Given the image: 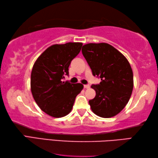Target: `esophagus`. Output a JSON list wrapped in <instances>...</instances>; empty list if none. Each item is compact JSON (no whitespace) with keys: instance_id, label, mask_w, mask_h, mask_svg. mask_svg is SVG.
Here are the masks:
<instances>
[{"instance_id":"1","label":"esophagus","mask_w":158,"mask_h":158,"mask_svg":"<svg viewBox=\"0 0 158 158\" xmlns=\"http://www.w3.org/2000/svg\"><path fill=\"white\" fill-rule=\"evenodd\" d=\"M84 87H85V89H88V88H89L90 86H89V85H84Z\"/></svg>"}]
</instances>
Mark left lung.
<instances>
[{"mask_svg": "<svg viewBox=\"0 0 158 158\" xmlns=\"http://www.w3.org/2000/svg\"><path fill=\"white\" fill-rule=\"evenodd\" d=\"M82 53L94 76L102 82L92 85L96 96L89 101L92 110L102 118H111L125 107L132 93V69L122 53L108 43H89Z\"/></svg>", "mask_w": 158, "mask_h": 158, "instance_id": "left-lung-1", "label": "left lung"}]
</instances>
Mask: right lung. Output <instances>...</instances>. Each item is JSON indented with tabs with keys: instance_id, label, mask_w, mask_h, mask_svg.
<instances>
[{
	"instance_id": "1",
	"label": "right lung",
	"mask_w": 158,
	"mask_h": 158,
	"mask_svg": "<svg viewBox=\"0 0 158 158\" xmlns=\"http://www.w3.org/2000/svg\"><path fill=\"white\" fill-rule=\"evenodd\" d=\"M82 43L53 45L41 54L33 66L31 90L35 102L43 111L54 118L71 112L76 97L83 85L62 82L69 76L71 61L81 52Z\"/></svg>"
}]
</instances>
